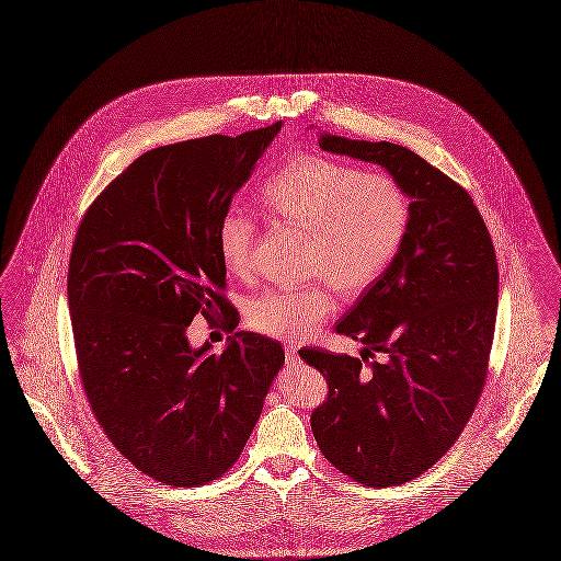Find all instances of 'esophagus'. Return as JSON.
Masks as SVG:
<instances>
[{
    "label": "esophagus",
    "mask_w": 561,
    "mask_h": 561,
    "mask_svg": "<svg viewBox=\"0 0 561 561\" xmlns=\"http://www.w3.org/2000/svg\"><path fill=\"white\" fill-rule=\"evenodd\" d=\"M286 358H288L290 365H295V363L299 360V350H297V345H286Z\"/></svg>",
    "instance_id": "1"
}]
</instances>
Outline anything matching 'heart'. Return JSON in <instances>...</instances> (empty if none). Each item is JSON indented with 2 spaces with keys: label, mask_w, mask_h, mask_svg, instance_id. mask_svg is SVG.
I'll list each match as a JSON object with an SVG mask.
<instances>
[{
  "label": "heart",
  "mask_w": 561,
  "mask_h": 561,
  "mask_svg": "<svg viewBox=\"0 0 561 561\" xmlns=\"http://www.w3.org/2000/svg\"><path fill=\"white\" fill-rule=\"evenodd\" d=\"M266 214L307 234L305 266L324 277L295 290H266L250 302V324L277 340L309 335L331 311L337 293L354 297L376 284L397 259L408 228L410 201L385 173L322 156H297L271 174L260 192ZM256 226L228 211L217 224V252L232 275L252 268Z\"/></svg>",
  "instance_id": "1"
}]
</instances>
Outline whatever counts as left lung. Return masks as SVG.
Segmentation results:
<instances>
[{
    "label": "left lung",
    "mask_w": 561,
    "mask_h": 561,
    "mask_svg": "<svg viewBox=\"0 0 561 561\" xmlns=\"http://www.w3.org/2000/svg\"><path fill=\"white\" fill-rule=\"evenodd\" d=\"M318 142L382 167L410 198L397 259L335 329L381 360L299 352L329 382L311 414L322 455L360 484L394 486L439 461L474 412L495 331V250L470 194L414 151L329 131Z\"/></svg>",
    "instance_id": "left-lung-1"
}]
</instances>
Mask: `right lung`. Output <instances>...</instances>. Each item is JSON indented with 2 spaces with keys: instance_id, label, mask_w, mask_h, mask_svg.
<instances>
[{
  "instance_id": "right-lung-1",
  "label": "right lung",
  "mask_w": 561,
  "mask_h": 561,
  "mask_svg": "<svg viewBox=\"0 0 561 561\" xmlns=\"http://www.w3.org/2000/svg\"><path fill=\"white\" fill-rule=\"evenodd\" d=\"M282 122L151 149L87 209L68 307L91 410L142 474L173 486L216 480L239 459L284 347L239 331L221 354L187 327L226 311L217 224Z\"/></svg>"
}]
</instances>
